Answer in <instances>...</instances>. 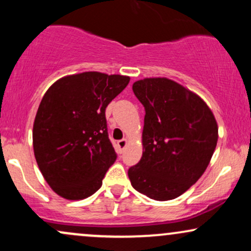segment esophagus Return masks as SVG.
Here are the masks:
<instances>
[{"label":"esophagus","instance_id":"esophagus-1","mask_svg":"<svg viewBox=\"0 0 251 251\" xmlns=\"http://www.w3.org/2000/svg\"><path fill=\"white\" fill-rule=\"evenodd\" d=\"M127 143H128L127 139H122V140H119V142H118V146H119L120 150H124L126 148V146H127Z\"/></svg>","mask_w":251,"mask_h":251}]
</instances>
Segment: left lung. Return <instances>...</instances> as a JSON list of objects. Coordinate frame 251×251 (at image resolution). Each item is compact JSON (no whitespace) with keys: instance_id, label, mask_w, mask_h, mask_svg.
I'll return each mask as SVG.
<instances>
[{"instance_id":"obj_1","label":"left lung","mask_w":251,"mask_h":251,"mask_svg":"<svg viewBox=\"0 0 251 251\" xmlns=\"http://www.w3.org/2000/svg\"><path fill=\"white\" fill-rule=\"evenodd\" d=\"M132 89L146 113L142 159L128 169V178L151 200H175L208 168L217 145V122L198 94L168 77H145Z\"/></svg>"}]
</instances>
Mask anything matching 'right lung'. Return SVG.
<instances>
[{"label":"right lung","mask_w":251,"mask_h":251,"mask_svg":"<svg viewBox=\"0 0 251 251\" xmlns=\"http://www.w3.org/2000/svg\"><path fill=\"white\" fill-rule=\"evenodd\" d=\"M128 82L126 75L83 72L61 77L43 96L33 125L34 155L60 197L80 201L101 188L117 159L105 111Z\"/></svg>","instance_id":"1"}]
</instances>
